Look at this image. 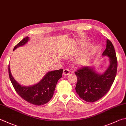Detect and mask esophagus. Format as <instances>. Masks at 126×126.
Masks as SVG:
<instances>
[{"instance_id":"obj_1","label":"esophagus","mask_w":126,"mask_h":126,"mask_svg":"<svg viewBox=\"0 0 126 126\" xmlns=\"http://www.w3.org/2000/svg\"><path fill=\"white\" fill-rule=\"evenodd\" d=\"M70 73V71L69 69H64L63 70V75H68Z\"/></svg>"}]
</instances>
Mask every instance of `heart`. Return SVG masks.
Returning a JSON list of instances; mask_svg holds the SVG:
<instances>
[{
  "instance_id": "b5f03b06",
  "label": "heart",
  "mask_w": 126,
  "mask_h": 126,
  "mask_svg": "<svg viewBox=\"0 0 126 126\" xmlns=\"http://www.w3.org/2000/svg\"><path fill=\"white\" fill-rule=\"evenodd\" d=\"M88 56L87 54H84V56H82L81 57H80L78 60L77 61V63L79 65H83L84 64H85V62L88 59Z\"/></svg>"
}]
</instances>
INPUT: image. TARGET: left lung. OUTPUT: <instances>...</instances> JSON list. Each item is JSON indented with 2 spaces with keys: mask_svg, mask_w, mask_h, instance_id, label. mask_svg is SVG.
Segmentation results:
<instances>
[{
  "mask_svg": "<svg viewBox=\"0 0 126 126\" xmlns=\"http://www.w3.org/2000/svg\"><path fill=\"white\" fill-rule=\"evenodd\" d=\"M103 56L109 57L110 65L102 74L94 67H82L75 72L78 80L75 90L79 97L86 102H93L101 99L109 91L115 80L117 69V60L112 43L106 40V48Z\"/></svg>",
  "mask_w": 126,
  "mask_h": 126,
  "instance_id": "left-lung-1",
  "label": "left lung"
}]
</instances>
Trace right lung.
I'll return each instance as SVG.
<instances>
[{"mask_svg":"<svg viewBox=\"0 0 126 126\" xmlns=\"http://www.w3.org/2000/svg\"><path fill=\"white\" fill-rule=\"evenodd\" d=\"M29 40L26 37L14 47L13 51L20 46L25 45ZM9 75L16 92L25 101L38 106L46 104L53 97L58 80L62 76L63 69L48 72L38 83L31 86H22L15 80L11 74L9 65Z\"/></svg>","mask_w":126,"mask_h":126,"instance_id":"obj_1","label":"right lung"}]
</instances>
